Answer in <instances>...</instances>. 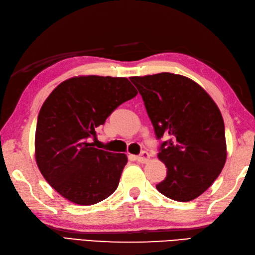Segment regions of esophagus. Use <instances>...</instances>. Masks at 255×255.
<instances>
[{
    "instance_id": "esophagus-1",
    "label": "esophagus",
    "mask_w": 255,
    "mask_h": 255,
    "mask_svg": "<svg viewBox=\"0 0 255 255\" xmlns=\"http://www.w3.org/2000/svg\"><path fill=\"white\" fill-rule=\"evenodd\" d=\"M136 159L137 162L139 163H147L149 160V154L147 152H142L141 154L138 155V156H136Z\"/></svg>"
}]
</instances>
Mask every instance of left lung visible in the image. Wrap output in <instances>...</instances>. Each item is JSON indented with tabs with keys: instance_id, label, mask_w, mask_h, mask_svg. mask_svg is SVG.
<instances>
[{
	"instance_id": "8db88e82",
	"label": "left lung",
	"mask_w": 255,
	"mask_h": 255,
	"mask_svg": "<svg viewBox=\"0 0 255 255\" xmlns=\"http://www.w3.org/2000/svg\"><path fill=\"white\" fill-rule=\"evenodd\" d=\"M143 98L157 138L158 159L167 176L156 188L176 201L196 199L214 184L227 159L225 123L207 91L181 75L160 72L131 77Z\"/></svg>"
}]
</instances>
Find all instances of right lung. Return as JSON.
I'll use <instances>...</instances> for the list:
<instances>
[{"label": "right lung", "mask_w": 255, "mask_h": 255, "mask_svg": "<svg viewBox=\"0 0 255 255\" xmlns=\"http://www.w3.org/2000/svg\"><path fill=\"white\" fill-rule=\"evenodd\" d=\"M137 95L126 77L78 76L46 99L37 119L35 159L46 181L64 198L90 206L111 196L128 156L93 147L96 128Z\"/></svg>", "instance_id": "1"}]
</instances>
